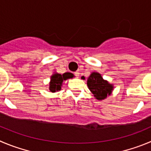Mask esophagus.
Instances as JSON below:
<instances>
[{
	"instance_id": "34e87169",
	"label": "esophagus",
	"mask_w": 151,
	"mask_h": 151,
	"mask_svg": "<svg viewBox=\"0 0 151 151\" xmlns=\"http://www.w3.org/2000/svg\"><path fill=\"white\" fill-rule=\"evenodd\" d=\"M74 75L77 77H79V76H80V72H79V71H75V72H74Z\"/></svg>"
}]
</instances>
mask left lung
Wrapping results in <instances>:
<instances>
[{"mask_svg":"<svg viewBox=\"0 0 151 151\" xmlns=\"http://www.w3.org/2000/svg\"><path fill=\"white\" fill-rule=\"evenodd\" d=\"M83 79H85L83 77ZM87 85L90 91L98 100L105 99L112 92L113 87L103 79L99 73L93 72L87 78Z\"/></svg>","mask_w":151,"mask_h":151,"instance_id":"1","label":"left lung"}]
</instances>
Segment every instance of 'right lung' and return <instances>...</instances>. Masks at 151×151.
<instances>
[{
  "label": "right lung",
  "mask_w": 151,
  "mask_h": 151,
  "mask_svg": "<svg viewBox=\"0 0 151 151\" xmlns=\"http://www.w3.org/2000/svg\"><path fill=\"white\" fill-rule=\"evenodd\" d=\"M73 77V74L71 73H65L63 75L60 74H55L51 76V80L50 83V91L51 92H55L56 91L61 89L62 84L63 80H66L67 79Z\"/></svg>",
  "instance_id": "obj_1"
}]
</instances>
